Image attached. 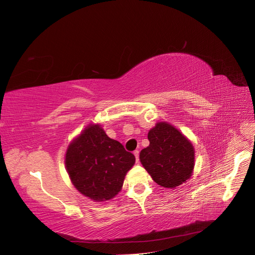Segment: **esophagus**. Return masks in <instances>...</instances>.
Here are the masks:
<instances>
[{
	"label": "esophagus",
	"mask_w": 255,
	"mask_h": 255,
	"mask_svg": "<svg viewBox=\"0 0 255 255\" xmlns=\"http://www.w3.org/2000/svg\"><path fill=\"white\" fill-rule=\"evenodd\" d=\"M133 154H134V156H135V160H136V162H139V154H140V151L139 150H134L133 151Z\"/></svg>",
	"instance_id": "obj_1"
}]
</instances>
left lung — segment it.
Listing matches in <instances>:
<instances>
[{"label": "left lung", "instance_id": "obj_1", "mask_svg": "<svg viewBox=\"0 0 255 255\" xmlns=\"http://www.w3.org/2000/svg\"><path fill=\"white\" fill-rule=\"evenodd\" d=\"M148 140V146L140 152V160L151 178L164 188L185 183L194 166L192 144L168 123H158L150 129Z\"/></svg>", "mask_w": 255, "mask_h": 255}]
</instances>
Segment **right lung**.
<instances>
[{"mask_svg":"<svg viewBox=\"0 0 255 255\" xmlns=\"http://www.w3.org/2000/svg\"><path fill=\"white\" fill-rule=\"evenodd\" d=\"M135 157L99 125H91L71 142L66 152L68 175L78 190L94 201L118 194Z\"/></svg>","mask_w":255,"mask_h":255,"instance_id":"obj_1","label":"right lung"}]
</instances>
